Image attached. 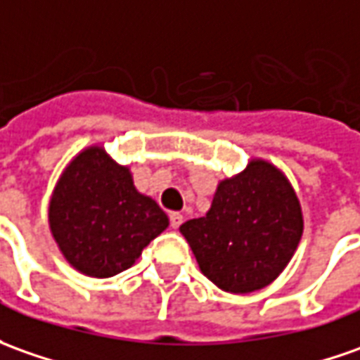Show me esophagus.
I'll use <instances>...</instances> for the list:
<instances>
[{"mask_svg":"<svg viewBox=\"0 0 360 360\" xmlns=\"http://www.w3.org/2000/svg\"><path fill=\"white\" fill-rule=\"evenodd\" d=\"M169 224H171V229H179L181 224H183V214H181V212H171Z\"/></svg>","mask_w":360,"mask_h":360,"instance_id":"obj_1","label":"esophagus"}]
</instances>
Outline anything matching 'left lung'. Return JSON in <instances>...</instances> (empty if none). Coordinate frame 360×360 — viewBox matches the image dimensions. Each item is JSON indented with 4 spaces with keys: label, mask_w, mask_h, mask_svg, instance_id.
Returning <instances> with one entry per match:
<instances>
[{
    "label": "left lung",
    "mask_w": 360,
    "mask_h": 360,
    "mask_svg": "<svg viewBox=\"0 0 360 360\" xmlns=\"http://www.w3.org/2000/svg\"><path fill=\"white\" fill-rule=\"evenodd\" d=\"M200 272L221 290L250 293L274 282L300 244V200L280 171L252 161L224 179L211 211L181 224Z\"/></svg>",
    "instance_id": "8db88e82"
}]
</instances>
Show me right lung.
Instances as JSON below:
<instances>
[{"instance_id": "right-lung-1", "label": "right lung", "mask_w": 360, "mask_h": 360, "mask_svg": "<svg viewBox=\"0 0 360 360\" xmlns=\"http://www.w3.org/2000/svg\"><path fill=\"white\" fill-rule=\"evenodd\" d=\"M49 222L78 272L110 278L128 270L167 229L169 219L155 200L136 191L126 167L110 160L104 149L90 148L60 175Z\"/></svg>"}]
</instances>
